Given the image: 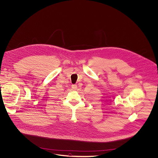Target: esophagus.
Masks as SVG:
<instances>
[{"instance_id": "obj_1", "label": "esophagus", "mask_w": 158, "mask_h": 158, "mask_svg": "<svg viewBox=\"0 0 158 158\" xmlns=\"http://www.w3.org/2000/svg\"><path fill=\"white\" fill-rule=\"evenodd\" d=\"M71 88H72L73 90H76L77 88V85H76V84H73V85H71Z\"/></svg>"}]
</instances>
